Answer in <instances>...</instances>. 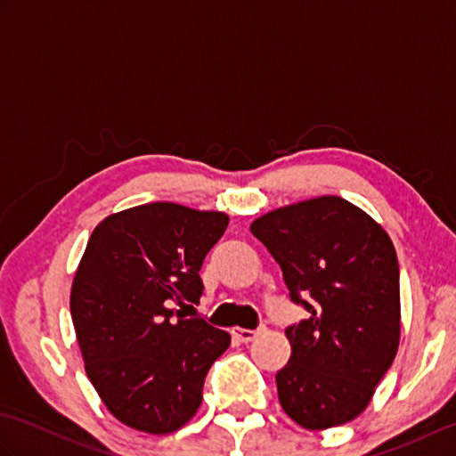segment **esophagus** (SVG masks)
I'll list each match as a JSON object with an SVG mask.
<instances>
[{"mask_svg":"<svg viewBox=\"0 0 456 456\" xmlns=\"http://www.w3.org/2000/svg\"><path fill=\"white\" fill-rule=\"evenodd\" d=\"M265 325H260V327H256V329H240V327H235L233 331V337H237L239 341H243V343H250L253 341V338H256L260 333H265Z\"/></svg>","mask_w":456,"mask_h":456,"instance_id":"esophagus-1","label":"esophagus"}]
</instances>
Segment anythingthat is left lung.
<instances>
[{"label": "left lung", "instance_id": "obj_1", "mask_svg": "<svg viewBox=\"0 0 456 456\" xmlns=\"http://www.w3.org/2000/svg\"><path fill=\"white\" fill-rule=\"evenodd\" d=\"M250 231L307 312L286 327L292 356L276 374L280 405L309 431L354 419L398 353L400 266L388 233L337 196L270 211Z\"/></svg>", "mask_w": 456, "mask_h": 456}]
</instances>
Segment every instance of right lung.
Segmentation results:
<instances>
[{
    "label": "right lung",
    "instance_id": "1",
    "mask_svg": "<svg viewBox=\"0 0 456 456\" xmlns=\"http://www.w3.org/2000/svg\"><path fill=\"white\" fill-rule=\"evenodd\" d=\"M229 217L144 203L105 217L76 270L70 314L86 372L121 423L152 435L186 425L229 333L186 317L203 294V258Z\"/></svg>",
    "mask_w": 456,
    "mask_h": 456
}]
</instances>
